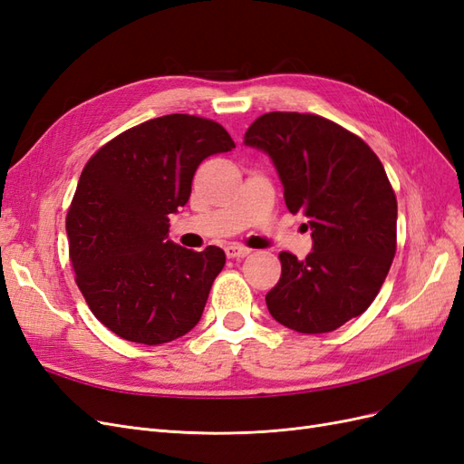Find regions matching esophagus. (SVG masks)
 Returning <instances> with one entry per match:
<instances>
[{"instance_id":"esophagus-1","label":"esophagus","mask_w":464,"mask_h":464,"mask_svg":"<svg viewBox=\"0 0 464 464\" xmlns=\"http://www.w3.org/2000/svg\"><path fill=\"white\" fill-rule=\"evenodd\" d=\"M224 251H227L228 259H242V257H247L251 254V249H247L244 246H237V244L227 246V247H224Z\"/></svg>"}]
</instances>
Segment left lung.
Here are the masks:
<instances>
[{"mask_svg": "<svg viewBox=\"0 0 464 464\" xmlns=\"http://www.w3.org/2000/svg\"><path fill=\"white\" fill-rule=\"evenodd\" d=\"M271 157L292 215L307 217L314 251H283L266 292L269 314L288 329L329 333L375 300L397 251V198L377 154L331 120L298 111L263 114L244 135Z\"/></svg>", "mask_w": 464, "mask_h": 464, "instance_id": "obj_1", "label": "left lung"}]
</instances>
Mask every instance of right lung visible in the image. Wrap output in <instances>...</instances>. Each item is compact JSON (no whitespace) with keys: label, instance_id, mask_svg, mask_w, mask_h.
<instances>
[{"label":"right lung","instance_id":"obj_1","mask_svg":"<svg viewBox=\"0 0 464 464\" xmlns=\"http://www.w3.org/2000/svg\"><path fill=\"white\" fill-rule=\"evenodd\" d=\"M236 145L213 120L170 114L120 133L82 168L67 213L69 257L94 317L121 339L164 344L198 325L227 256L168 240L198 166Z\"/></svg>","mask_w":464,"mask_h":464}]
</instances>
